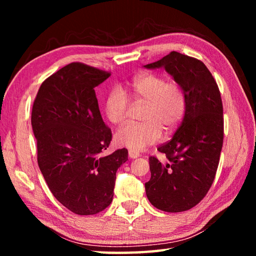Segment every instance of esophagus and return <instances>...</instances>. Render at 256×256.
I'll use <instances>...</instances> for the list:
<instances>
[{
    "mask_svg": "<svg viewBox=\"0 0 256 256\" xmlns=\"http://www.w3.org/2000/svg\"><path fill=\"white\" fill-rule=\"evenodd\" d=\"M128 157H130V158H132V160L138 158V157H140V153H138V152H136V150H128Z\"/></svg>",
    "mask_w": 256,
    "mask_h": 256,
    "instance_id": "1",
    "label": "esophagus"
}]
</instances>
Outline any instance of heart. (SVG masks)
Masks as SVG:
<instances>
[{
  "instance_id": "heart-1",
  "label": "heart",
  "mask_w": 256,
  "mask_h": 256,
  "mask_svg": "<svg viewBox=\"0 0 256 256\" xmlns=\"http://www.w3.org/2000/svg\"><path fill=\"white\" fill-rule=\"evenodd\" d=\"M133 96L146 103L142 123H128L118 128L114 140L118 146L142 150L162 138V131L172 133L186 112V98L180 86L168 81L162 74H142L131 84ZM126 94L118 86L108 92L104 102L106 118L113 124H122L128 110Z\"/></svg>"
}]
</instances>
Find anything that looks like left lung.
Instances as JSON below:
<instances>
[{
    "label": "left lung",
    "instance_id": "obj_1",
    "mask_svg": "<svg viewBox=\"0 0 256 256\" xmlns=\"http://www.w3.org/2000/svg\"><path fill=\"white\" fill-rule=\"evenodd\" d=\"M164 68L186 98V112L172 138L160 146L168 162L150 157V179L146 196L166 212L192 209L204 199L214 180L224 144V108L216 80L198 59L172 52L144 66Z\"/></svg>",
    "mask_w": 256,
    "mask_h": 256
}]
</instances>
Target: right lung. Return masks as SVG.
<instances>
[{
	"label": "right lung",
	"instance_id": "1",
	"mask_svg": "<svg viewBox=\"0 0 256 256\" xmlns=\"http://www.w3.org/2000/svg\"><path fill=\"white\" fill-rule=\"evenodd\" d=\"M110 76L69 64L42 84L32 104L38 166L54 197L76 214H96L112 202L116 170L128 160L125 148L102 155L112 133L94 88Z\"/></svg>",
	"mask_w": 256,
	"mask_h": 256
}]
</instances>
